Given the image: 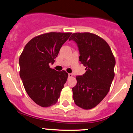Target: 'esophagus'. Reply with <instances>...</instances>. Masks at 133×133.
Instances as JSON below:
<instances>
[{
	"mask_svg": "<svg viewBox=\"0 0 133 133\" xmlns=\"http://www.w3.org/2000/svg\"><path fill=\"white\" fill-rule=\"evenodd\" d=\"M68 77H69V78L72 77H73V74H68Z\"/></svg>",
	"mask_w": 133,
	"mask_h": 133,
	"instance_id": "1",
	"label": "esophagus"
}]
</instances>
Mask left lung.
<instances>
[{"label": "left lung", "instance_id": "8db88e82", "mask_svg": "<svg viewBox=\"0 0 133 133\" xmlns=\"http://www.w3.org/2000/svg\"><path fill=\"white\" fill-rule=\"evenodd\" d=\"M71 40L77 45L79 61L86 70L82 75L76 77L73 98L78 107L91 109L109 91L115 75V58L106 41L95 34L74 33L69 38Z\"/></svg>", "mask_w": 133, "mask_h": 133}]
</instances>
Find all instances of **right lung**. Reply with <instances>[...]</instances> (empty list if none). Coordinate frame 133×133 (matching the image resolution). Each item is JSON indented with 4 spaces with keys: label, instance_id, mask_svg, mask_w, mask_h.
Returning <instances> with one entry per match:
<instances>
[{
    "label": "right lung",
    "instance_id": "add662e5",
    "mask_svg": "<svg viewBox=\"0 0 133 133\" xmlns=\"http://www.w3.org/2000/svg\"><path fill=\"white\" fill-rule=\"evenodd\" d=\"M72 33L50 32L29 41L19 57V75L30 98L42 107L55 105L66 82L68 74L49 67Z\"/></svg>",
    "mask_w": 133,
    "mask_h": 133
}]
</instances>
